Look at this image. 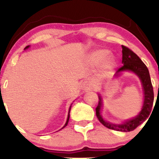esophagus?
Wrapping results in <instances>:
<instances>
[{"label":"esophagus","instance_id":"obj_1","mask_svg":"<svg viewBox=\"0 0 159 159\" xmlns=\"http://www.w3.org/2000/svg\"><path fill=\"white\" fill-rule=\"evenodd\" d=\"M81 90L87 91V90H91L93 89V84H91L90 81H84L81 85Z\"/></svg>","mask_w":159,"mask_h":159}]
</instances>
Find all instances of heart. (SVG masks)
<instances>
[{
  "label": "heart",
  "instance_id": "b5f03b06",
  "mask_svg": "<svg viewBox=\"0 0 159 159\" xmlns=\"http://www.w3.org/2000/svg\"><path fill=\"white\" fill-rule=\"evenodd\" d=\"M108 52L105 49H97L90 54V62L93 65L101 63V68L104 72L111 70L114 66V60L111 57H107Z\"/></svg>",
  "mask_w": 159,
  "mask_h": 159
}]
</instances>
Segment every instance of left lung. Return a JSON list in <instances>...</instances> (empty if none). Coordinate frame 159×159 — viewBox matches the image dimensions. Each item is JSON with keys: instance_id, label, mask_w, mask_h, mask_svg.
<instances>
[{"instance_id": "8db88e82", "label": "left lung", "mask_w": 159, "mask_h": 159, "mask_svg": "<svg viewBox=\"0 0 159 159\" xmlns=\"http://www.w3.org/2000/svg\"><path fill=\"white\" fill-rule=\"evenodd\" d=\"M122 52H123V66L117 69L114 75H119L121 72L124 71H131L135 73L139 77L140 81L142 83L144 93V101L141 111L139 114L136 117L133 118L130 120H127L123 124H114L105 121L102 117L101 108L102 106V99L100 96H98V104L96 108V114L99 122L107 127V129H113V130L119 131V132H128L134 130L138 125L143 123L150 115L151 111L154 101V93L151 82L150 75L147 66L143 63V62L140 59L134 52H133L131 49L127 47L122 45Z\"/></svg>"}]
</instances>
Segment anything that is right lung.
<instances>
[{
    "label": "right lung",
    "instance_id": "1",
    "mask_svg": "<svg viewBox=\"0 0 159 159\" xmlns=\"http://www.w3.org/2000/svg\"><path fill=\"white\" fill-rule=\"evenodd\" d=\"M29 47H30V46H29V45H27V46L25 47V49H26V48H28ZM70 110H71V106H70V107H69V114H68V117H67L66 123V124H65V125H64V126H63V128H62V129H63V128L66 126V125H67V124H68V122H69V113H70Z\"/></svg>",
    "mask_w": 159,
    "mask_h": 159
}]
</instances>
